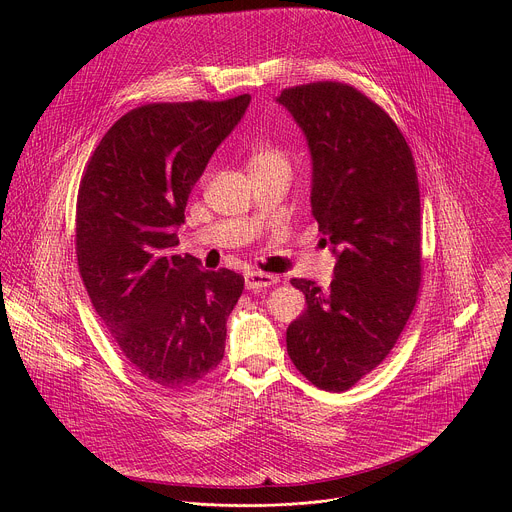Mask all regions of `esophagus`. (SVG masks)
Masks as SVG:
<instances>
[{"instance_id": "1", "label": "esophagus", "mask_w": 512, "mask_h": 512, "mask_svg": "<svg viewBox=\"0 0 512 512\" xmlns=\"http://www.w3.org/2000/svg\"><path fill=\"white\" fill-rule=\"evenodd\" d=\"M279 279L275 275H269V273H261V271H249L245 275V285L247 289H253V291H259V289H267L271 285H275Z\"/></svg>"}]
</instances>
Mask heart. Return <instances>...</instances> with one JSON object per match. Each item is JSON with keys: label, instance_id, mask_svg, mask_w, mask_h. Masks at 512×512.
Listing matches in <instances>:
<instances>
[{"label": "heart", "instance_id": "obj_1", "mask_svg": "<svg viewBox=\"0 0 512 512\" xmlns=\"http://www.w3.org/2000/svg\"><path fill=\"white\" fill-rule=\"evenodd\" d=\"M277 166H287V158H285L283 152H279L275 148H265V145H261V148H255L249 156V170L251 172L277 168Z\"/></svg>", "mask_w": 512, "mask_h": 512}]
</instances>
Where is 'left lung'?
Instances as JSON below:
<instances>
[{
    "label": "left lung",
    "mask_w": 512,
    "mask_h": 512,
    "mask_svg": "<svg viewBox=\"0 0 512 512\" xmlns=\"http://www.w3.org/2000/svg\"><path fill=\"white\" fill-rule=\"evenodd\" d=\"M277 101L306 133L312 214L336 253L328 291L291 279L308 308L287 328V354L312 385L342 393L387 358L417 302L415 160L389 113L346 83L289 87Z\"/></svg>",
    "instance_id": "1"
}]
</instances>
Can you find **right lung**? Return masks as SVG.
Wrapping results in <instances>:
<instances>
[{
    "label": "right lung",
    "instance_id": "right-lung-1",
    "mask_svg": "<svg viewBox=\"0 0 512 512\" xmlns=\"http://www.w3.org/2000/svg\"><path fill=\"white\" fill-rule=\"evenodd\" d=\"M251 97L150 103L103 135L81 178L77 261L95 312L135 371L164 389L204 379L225 356L245 279L172 255L210 156Z\"/></svg>",
    "mask_w": 512,
    "mask_h": 512
}]
</instances>
